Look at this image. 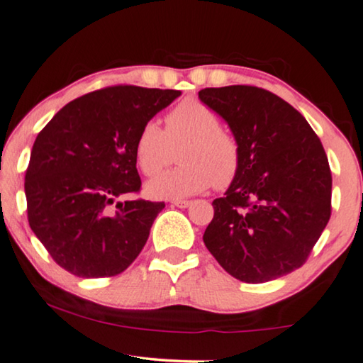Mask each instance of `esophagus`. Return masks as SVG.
Returning a JSON list of instances; mask_svg holds the SVG:
<instances>
[{
    "mask_svg": "<svg viewBox=\"0 0 363 363\" xmlns=\"http://www.w3.org/2000/svg\"><path fill=\"white\" fill-rule=\"evenodd\" d=\"M171 203L174 207H179V208H186L191 206V201H182V199H176V201H171Z\"/></svg>",
    "mask_w": 363,
    "mask_h": 363,
    "instance_id": "esophagus-1",
    "label": "esophagus"
}]
</instances>
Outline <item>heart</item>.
Masks as SVG:
<instances>
[{"label":"heart","instance_id":"heart-1","mask_svg":"<svg viewBox=\"0 0 363 363\" xmlns=\"http://www.w3.org/2000/svg\"><path fill=\"white\" fill-rule=\"evenodd\" d=\"M164 130L155 120L138 131L135 156L140 171L155 177L169 164L176 147L174 169L146 186L152 199H184L233 182L242 164V151L232 131L220 126V118L211 106L197 99H186L166 113Z\"/></svg>","mask_w":363,"mask_h":363}]
</instances>
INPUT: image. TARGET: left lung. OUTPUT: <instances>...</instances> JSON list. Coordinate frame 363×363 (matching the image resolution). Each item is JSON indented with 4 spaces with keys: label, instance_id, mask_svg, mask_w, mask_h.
<instances>
[{
    "label": "left lung",
    "instance_id": "left-lung-1",
    "mask_svg": "<svg viewBox=\"0 0 363 363\" xmlns=\"http://www.w3.org/2000/svg\"><path fill=\"white\" fill-rule=\"evenodd\" d=\"M230 126L242 164L212 202L203 243L245 283L284 277L308 259L330 218L333 176L323 143L288 101L252 85L199 91Z\"/></svg>",
    "mask_w": 363,
    "mask_h": 363
}]
</instances>
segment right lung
<instances>
[{
    "label": "right lung",
    "mask_w": 363,
    "mask_h": 363,
    "mask_svg": "<svg viewBox=\"0 0 363 363\" xmlns=\"http://www.w3.org/2000/svg\"><path fill=\"white\" fill-rule=\"evenodd\" d=\"M179 90L115 85L59 110L35 138L24 177L30 230L80 278L115 277L135 262L164 202L138 194L135 141Z\"/></svg>",
    "instance_id": "1"
}]
</instances>
